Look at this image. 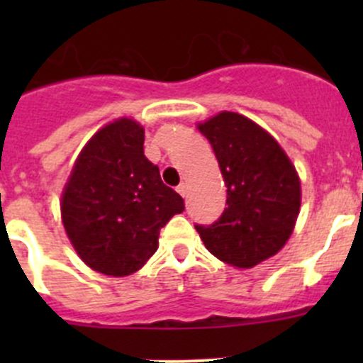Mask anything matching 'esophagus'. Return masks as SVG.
<instances>
[{
  "label": "esophagus",
  "instance_id": "esophagus-1",
  "mask_svg": "<svg viewBox=\"0 0 363 363\" xmlns=\"http://www.w3.org/2000/svg\"><path fill=\"white\" fill-rule=\"evenodd\" d=\"M177 193H179V195L182 196V199H184V196L188 195V188H186L184 182H182V184H179V186H177Z\"/></svg>",
  "mask_w": 363,
  "mask_h": 363
}]
</instances>
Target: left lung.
Instances as JSON below:
<instances>
[{
	"instance_id": "obj_1",
	"label": "left lung",
	"mask_w": 363,
	"mask_h": 363,
	"mask_svg": "<svg viewBox=\"0 0 363 363\" xmlns=\"http://www.w3.org/2000/svg\"><path fill=\"white\" fill-rule=\"evenodd\" d=\"M226 184V208L212 225H195L205 247L228 265L251 269L276 255L294 233L300 179L276 138L235 112L199 124Z\"/></svg>"
}]
</instances>
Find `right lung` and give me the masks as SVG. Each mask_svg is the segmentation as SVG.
<instances>
[{
	"label": "right lung",
	"instance_id": "1",
	"mask_svg": "<svg viewBox=\"0 0 363 363\" xmlns=\"http://www.w3.org/2000/svg\"><path fill=\"white\" fill-rule=\"evenodd\" d=\"M184 211L144 155V128L117 119L84 145L61 196L69 242L87 267L105 276L137 272L158 250L160 230Z\"/></svg>",
	"mask_w": 363,
	"mask_h": 363
}]
</instances>
